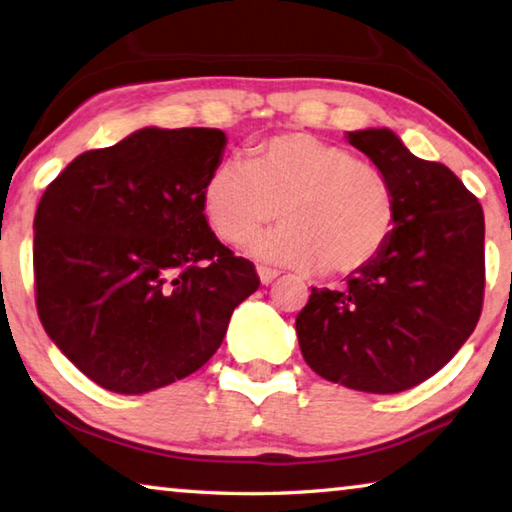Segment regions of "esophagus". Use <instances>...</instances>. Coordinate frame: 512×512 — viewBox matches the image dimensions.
I'll return each instance as SVG.
<instances>
[{"label":"esophagus","mask_w":512,"mask_h":512,"mask_svg":"<svg viewBox=\"0 0 512 512\" xmlns=\"http://www.w3.org/2000/svg\"><path fill=\"white\" fill-rule=\"evenodd\" d=\"M257 275H259V280H262V285H271V282L280 275V271L269 269V266H257Z\"/></svg>","instance_id":"34e87169"}]
</instances>
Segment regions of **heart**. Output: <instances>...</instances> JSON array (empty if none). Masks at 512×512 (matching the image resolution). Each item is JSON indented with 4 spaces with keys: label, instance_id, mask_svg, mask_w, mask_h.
I'll return each mask as SVG.
<instances>
[{
    "label": "heart",
    "instance_id": "obj_1",
    "mask_svg": "<svg viewBox=\"0 0 512 512\" xmlns=\"http://www.w3.org/2000/svg\"><path fill=\"white\" fill-rule=\"evenodd\" d=\"M200 207L218 239L241 246L275 214L282 225L255 243L269 262L351 275L383 253L396 225L389 177L358 154L305 132L257 141L202 184Z\"/></svg>",
    "mask_w": 512,
    "mask_h": 512
}]
</instances>
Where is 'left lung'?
Returning <instances> with one entry per match:
<instances>
[{
    "label": "left lung",
    "instance_id": "8db88e82",
    "mask_svg": "<svg viewBox=\"0 0 512 512\" xmlns=\"http://www.w3.org/2000/svg\"><path fill=\"white\" fill-rule=\"evenodd\" d=\"M389 177L392 239L339 291L316 289L296 319L305 362L330 383L396 394L440 371L483 310L481 202L444 164L424 161L389 129L348 132Z\"/></svg>",
    "mask_w": 512,
    "mask_h": 512
}]
</instances>
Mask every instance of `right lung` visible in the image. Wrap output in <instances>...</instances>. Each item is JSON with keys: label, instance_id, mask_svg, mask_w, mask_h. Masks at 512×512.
<instances>
[{"label": "right lung", "instance_id": "obj_1", "mask_svg": "<svg viewBox=\"0 0 512 512\" xmlns=\"http://www.w3.org/2000/svg\"><path fill=\"white\" fill-rule=\"evenodd\" d=\"M225 143L221 129L145 127L79 154L38 202L40 323L109 392L198 371L259 287L253 262L216 239L200 207Z\"/></svg>", "mask_w": 512, "mask_h": 512}]
</instances>
